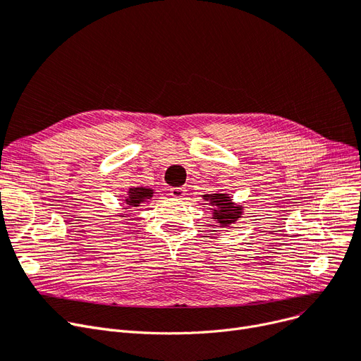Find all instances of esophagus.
<instances>
[{
  "mask_svg": "<svg viewBox=\"0 0 361 361\" xmlns=\"http://www.w3.org/2000/svg\"><path fill=\"white\" fill-rule=\"evenodd\" d=\"M171 196L176 199H183L185 196V189L184 188H172L171 189Z\"/></svg>",
  "mask_w": 361,
  "mask_h": 361,
  "instance_id": "1",
  "label": "esophagus"
}]
</instances>
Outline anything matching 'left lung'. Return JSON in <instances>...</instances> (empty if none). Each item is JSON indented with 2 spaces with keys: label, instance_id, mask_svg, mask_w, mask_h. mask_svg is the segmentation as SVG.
I'll return each mask as SVG.
<instances>
[{
  "label": "left lung",
  "instance_id": "1",
  "mask_svg": "<svg viewBox=\"0 0 361 361\" xmlns=\"http://www.w3.org/2000/svg\"><path fill=\"white\" fill-rule=\"evenodd\" d=\"M202 199L212 208H207L212 211V219L220 224V228H228L229 224H233L239 217L243 216V205H236L232 196L228 193H211L204 195Z\"/></svg>",
  "mask_w": 361,
  "mask_h": 361
}]
</instances>
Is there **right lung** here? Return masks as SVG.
Masks as SVG:
<instances>
[{"instance_id": "right-lung-1", "label": "right lung", "mask_w": 361, "mask_h": 361, "mask_svg": "<svg viewBox=\"0 0 361 361\" xmlns=\"http://www.w3.org/2000/svg\"><path fill=\"white\" fill-rule=\"evenodd\" d=\"M154 195V190L152 188H144V185H138V188H130L128 190V195L125 196L123 209L141 207L142 204H149ZM120 217H125V214H120Z\"/></svg>"}]
</instances>
